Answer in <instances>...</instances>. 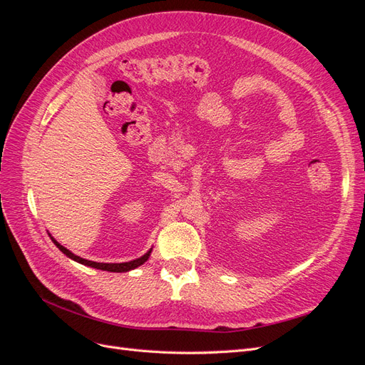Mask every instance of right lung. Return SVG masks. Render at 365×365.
<instances>
[{"instance_id": "add662e5", "label": "right lung", "mask_w": 365, "mask_h": 365, "mask_svg": "<svg viewBox=\"0 0 365 365\" xmlns=\"http://www.w3.org/2000/svg\"><path fill=\"white\" fill-rule=\"evenodd\" d=\"M50 237H51V235H50ZM51 240H53V244L56 245V247L65 254V256L73 259L74 262L86 264V267H91V268H96V269L109 271V272H128V271H130V269H135L137 267H140V264H143V263H145V262L149 259L150 251H152V250H149V251L145 254V256H141L140 259L130 260V262H123V263H98V262L86 260V259H82V257H79V256H76V254H73L70 250L62 247V245L59 244V242H58L56 239H54V237H51Z\"/></svg>"}]
</instances>
